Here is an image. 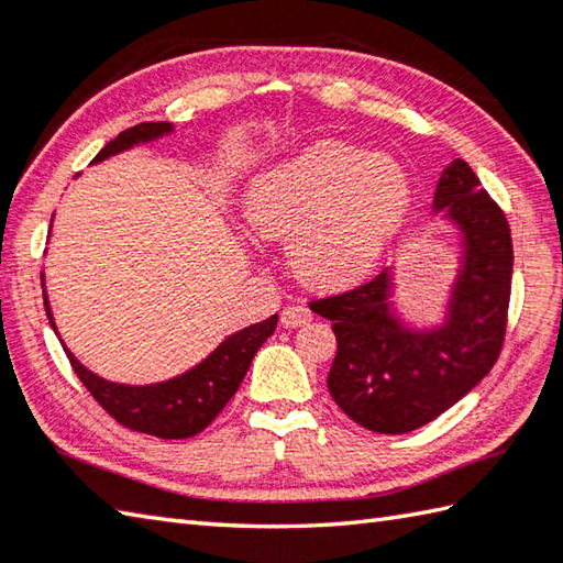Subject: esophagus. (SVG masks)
<instances>
[{
  "label": "esophagus",
  "mask_w": 563,
  "mask_h": 563,
  "mask_svg": "<svg viewBox=\"0 0 563 563\" xmlns=\"http://www.w3.org/2000/svg\"><path fill=\"white\" fill-rule=\"evenodd\" d=\"M311 321V311L306 306H286L282 311V325L284 328H299Z\"/></svg>",
  "instance_id": "34e87169"
}]
</instances>
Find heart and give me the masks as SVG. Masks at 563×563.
Segmentation results:
<instances>
[{"label": "heart", "instance_id": "heart-1", "mask_svg": "<svg viewBox=\"0 0 563 563\" xmlns=\"http://www.w3.org/2000/svg\"><path fill=\"white\" fill-rule=\"evenodd\" d=\"M409 172L389 154L318 142L254 176L242 216L260 240H291V264L316 289L367 277L407 225Z\"/></svg>", "mask_w": 563, "mask_h": 563}]
</instances>
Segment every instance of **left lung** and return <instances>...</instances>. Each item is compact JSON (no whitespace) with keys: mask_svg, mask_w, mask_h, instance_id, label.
Listing matches in <instances>:
<instances>
[{"mask_svg":"<svg viewBox=\"0 0 563 563\" xmlns=\"http://www.w3.org/2000/svg\"><path fill=\"white\" fill-rule=\"evenodd\" d=\"M433 210L463 235L446 321L417 331L389 309V269L355 289L311 301L333 321L338 353L328 391L350 419L375 433H407L441 417L500 357L512 289V238L500 206L455 158L439 178Z\"/></svg>","mask_w":563,"mask_h":563,"instance_id":"obj_1","label":"left lung"}]
</instances>
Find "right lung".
Masks as SVG:
<instances>
[{"label":"right lung","instance_id":"right-lung-1","mask_svg":"<svg viewBox=\"0 0 563 563\" xmlns=\"http://www.w3.org/2000/svg\"><path fill=\"white\" fill-rule=\"evenodd\" d=\"M168 132H174L172 122L134 124L130 130L117 134L114 140L95 156V162H104L108 156L132 150L134 144L154 142ZM44 306L48 323L53 331H56L46 291ZM277 321L279 316L274 313L267 321L242 328L235 335L225 338V341H222L213 353L194 369H188V373L174 379L158 382V385L144 387L117 385V382H108L92 375L88 367H82L78 363L76 355H73L68 347L63 350H66L70 367L76 369V375L85 385V389L90 391L92 399L98 401L117 423L158 439H190L203 431L222 411V407L235 397L240 382L247 375L254 353H257L262 343L274 333Z\"/></svg>","mask_w":563,"mask_h":563}]
</instances>
